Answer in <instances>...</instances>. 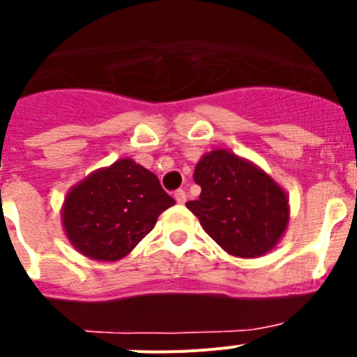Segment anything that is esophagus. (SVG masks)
Masks as SVG:
<instances>
[{
	"instance_id": "34e87169",
	"label": "esophagus",
	"mask_w": 357,
	"mask_h": 357,
	"mask_svg": "<svg viewBox=\"0 0 357 357\" xmlns=\"http://www.w3.org/2000/svg\"><path fill=\"white\" fill-rule=\"evenodd\" d=\"M174 199H176V202H178V204H185L186 202L185 190H176V192H174Z\"/></svg>"
}]
</instances>
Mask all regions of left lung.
Instances as JSON below:
<instances>
[{"label": "left lung", "instance_id": "obj_1", "mask_svg": "<svg viewBox=\"0 0 357 357\" xmlns=\"http://www.w3.org/2000/svg\"><path fill=\"white\" fill-rule=\"evenodd\" d=\"M193 181L202 188L186 207L199 218L216 244L238 258L271 251L288 228L284 190L255 164L227 150L206 153L195 165Z\"/></svg>", "mask_w": 357, "mask_h": 357}]
</instances>
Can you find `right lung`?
Here are the masks:
<instances>
[{"instance_id": "1", "label": "right lung", "mask_w": 357, "mask_h": 357, "mask_svg": "<svg viewBox=\"0 0 357 357\" xmlns=\"http://www.w3.org/2000/svg\"><path fill=\"white\" fill-rule=\"evenodd\" d=\"M174 204L153 172L132 158H122L69 190L62 225L73 248L83 256L116 261L129 255Z\"/></svg>"}]
</instances>
